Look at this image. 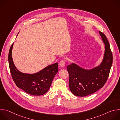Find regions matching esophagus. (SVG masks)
Segmentation results:
<instances>
[{
	"label": "esophagus",
	"mask_w": 120,
	"mask_h": 120,
	"mask_svg": "<svg viewBox=\"0 0 120 120\" xmlns=\"http://www.w3.org/2000/svg\"><path fill=\"white\" fill-rule=\"evenodd\" d=\"M65 61L62 60H61V61H60V63H59V66H60V67H64V65H65Z\"/></svg>",
	"instance_id": "obj_1"
}]
</instances>
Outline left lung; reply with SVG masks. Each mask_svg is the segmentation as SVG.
Here are the masks:
<instances>
[{
	"label": "left lung",
	"instance_id": "8db88e82",
	"mask_svg": "<svg viewBox=\"0 0 120 120\" xmlns=\"http://www.w3.org/2000/svg\"><path fill=\"white\" fill-rule=\"evenodd\" d=\"M99 33L105 44L104 57L101 64L91 70L83 69L74 63L67 66L69 88L76 96L83 97L96 92L104 86L109 75L112 54L106 37L101 31Z\"/></svg>",
	"mask_w": 120,
	"mask_h": 120
}]
</instances>
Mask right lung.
Masks as SVG:
<instances>
[{
    "label": "right lung",
    "mask_w": 120,
    "mask_h": 120,
    "mask_svg": "<svg viewBox=\"0 0 120 120\" xmlns=\"http://www.w3.org/2000/svg\"><path fill=\"white\" fill-rule=\"evenodd\" d=\"M13 46V43L9 51L8 63L12 79L16 86L33 95H41L45 94L58 71V64L49 65L36 74L22 73L16 69L13 63L12 57Z\"/></svg>",
    "instance_id": "obj_1"
}]
</instances>
